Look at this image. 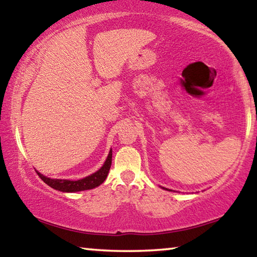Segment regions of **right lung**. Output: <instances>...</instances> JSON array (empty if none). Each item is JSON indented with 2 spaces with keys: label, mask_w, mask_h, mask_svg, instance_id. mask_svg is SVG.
I'll return each mask as SVG.
<instances>
[{
  "label": "right lung",
  "mask_w": 257,
  "mask_h": 257,
  "mask_svg": "<svg viewBox=\"0 0 257 257\" xmlns=\"http://www.w3.org/2000/svg\"><path fill=\"white\" fill-rule=\"evenodd\" d=\"M110 165H112V150L109 151V155L107 157L106 162L100 170L97 171L93 174L89 175V177L77 180V181L46 178L45 175L40 174L39 172H37V174L39 175V178L43 180L46 185L52 187V188L60 191H64V193H74V191L93 189L95 187L100 186L107 178V174H108Z\"/></svg>",
  "instance_id": "add662e5"
}]
</instances>
